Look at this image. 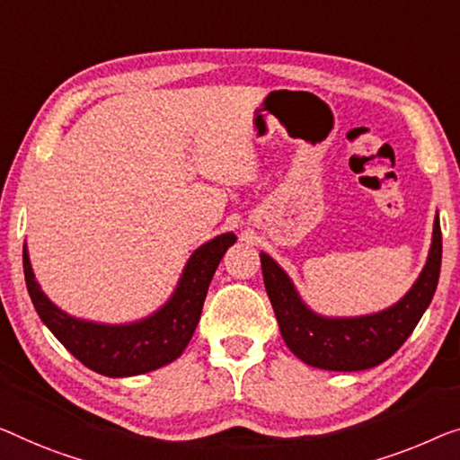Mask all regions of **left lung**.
Instances as JSON below:
<instances>
[{
	"instance_id": "8db88e82",
	"label": "left lung",
	"mask_w": 460,
	"mask_h": 460,
	"mask_svg": "<svg viewBox=\"0 0 460 460\" xmlns=\"http://www.w3.org/2000/svg\"><path fill=\"white\" fill-rule=\"evenodd\" d=\"M262 260L264 287L277 314L280 334L307 366L332 372H359L380 366L399 351L434 297L442 264L440 221L434 223L431 248L417 283L399 304L361 318H322L304 305L291 280L270 256Z\"/></svg>"
}]
</instances>
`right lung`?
I'll return each mask as SVG.
<instances>
[{
	"label": "right lung",
	"mask_w": 460,
	"mask_h": 460,
	"mask_svg": "<svg viewBox=\"0 0 460 460\" xmlns=\"http://www.w3.org/2000/svg\"><path fill=\"white\" fill-rule=\"evenodd\" d=\"M233 243L235 235L225 233L200 245L188 260L173 297L150 318L126 326L76 320L55 307L34 280L26 248L22 253L24 279L34 310L61 345L93 372L123 378L153 372L180 358L200 320L212 274Z\"/></svg>",
	"instance_id": "add662e5"
}]
</instances>
